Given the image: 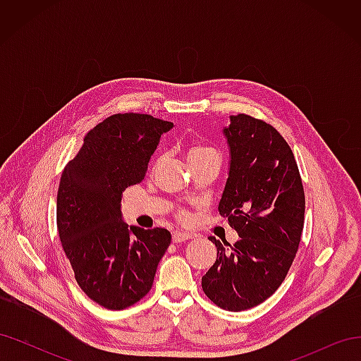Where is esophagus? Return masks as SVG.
I'll list each match as a JSON object with an SVG mask.
<instances>
[{"mask_svg": "<svg viewBox=\"0 0 361 361\" xmlns=\"http://www.w3.org/2000/svg\"><path fill=\"white\" fill-rule=\"evenodd\" d=\"M190 238H191V235H190V233L178 231V232H174V233H173V243L180 244V243H185V241H187V239H190Z\"/></svg>", "mask_w": 361, "mask_h": 361, "instance_id": "obj_1", "label": "esophagus"}]
</instances>
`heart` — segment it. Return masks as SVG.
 Masks as SVG:
<instances>
[{"label":"heart","instance_id":"1","mask_svg":"<svg viewBox=\"0 0 361 361\" xmlns=\"http://www.w3.org/2000/svg\"><path fill=\"white\" fill-rule=\"evenodd\" d=\"M209 157H215V158H220L218 155V152L211 149V147H203V146H195L190 150L188 154V159L190 162L195 161V159H202V158H209Z\"/></svg>","mask_w":361,"mask_h":361}]
</instances>
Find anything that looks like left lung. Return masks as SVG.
I'll return each mask as SVG.
<instances>
[{
  "instance_id": "1",
  "label": "left lung",
  "mask_w": 361,
  "mask_h": 361,
  "mask_svg": "<svg viewBox=\"0 0 361 361\" xmlns=\"http://www.w3.org/2000/svg\"><path fill=\"white\" fill-rule=\"evenodd\" d=\"M228 173L218 212L239 239L209 236L216 260L202 277L207 298L241 312L264 302L285 280L304 226V190L293 154L277 129L247 114L223 128Z\"/></svg>"
}]
</instances>
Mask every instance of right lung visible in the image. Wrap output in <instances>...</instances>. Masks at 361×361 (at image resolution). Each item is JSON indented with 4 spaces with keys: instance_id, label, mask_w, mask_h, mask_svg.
<instances>
[{
    "instance_id": "right-lung-1",
    "label": "right lung",
    "mask_w": 361,
    "mask_h": 361,
    "mask_svg": "<svg viewBox=\"0 0 361 361\" xmlns=\"http://www.w3.org/2000/svg\"><path fill=\"white\" fill-rule=\"evenodd\" d=\"M171 122L149 114H114L84 138L57 192L59 236L80 288L105 309L122 310L154 285L170 245L166 228L123 221L125 188L146 176L149 161Z\"/></svg>"
}]
</instances>
